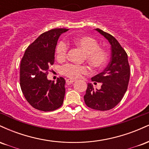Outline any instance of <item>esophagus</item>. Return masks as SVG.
Instances as JSON below:
<instances>
[{
	"instance_id": "esophagus-1",
	"label": "esophagus",
	"mask_w": 149,
	"mask_h": 149,
	"mask_svg": "<svg viewBox=\"0 0 149 149\" xmlns=\"http://www.w3.org/2000/svg\"><path fill=\"white\" fill-rule=\"evenodd\" d=\"M66 84L67 85H71L72 84V83H73L75 82L74 80H71V79H67L66 80Z\"/></svg>"
}]
</instances>
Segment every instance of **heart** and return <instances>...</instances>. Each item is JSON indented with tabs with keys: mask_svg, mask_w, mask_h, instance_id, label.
Listing matches in <instances>:
<instances>
[{
	"mask_svg": "<svg viewBox=\"0 0 149 149\" xmlns=\"http://www.w3.org/2000/svg\"><path fill=\"white\" fill-rule=\"evenodd\" d=\"M75 44L85 53L87 61L94 68L100 69L107 64L108 60L107 52L100 47L98 42L90 36H80L74 40ZM67 44L60 41L56 47V57L59 60L65 59L67 52ZM62 74L71 78H76L83 73L88 72V68L85 66L67 64L61 68Z\"/></svg>",
	"mask_w": 149,
	"mask_h": 149,
	"instance_id": "heart-1",
	"label": "heart"
}]
</instances>
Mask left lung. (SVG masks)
I'll list each match as a JSON object with an SVG mask.
<instances>
[{
  "mask_svg": "<svg viewBox=\"0 0 149 149\" xmlns=\"http://www.w3.org/2000/svg\"><path fill=\"white\" fill-rule=\"evenodd\" d=\"M95 31L109 42L111 49V60L102 73L92 78V81L102 83L100 90L88 83L84 96L85 104L91 109L107 111L113 109L120 102L127 91L130 69L127 54L118 40L111 34L100 29Z\"/></svg>",
  "mask_w": 149,
  "mask_h": 149,
  "instance_id": "1",
  "label": "left lung"
}]
</instances>
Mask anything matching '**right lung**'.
<instances>
[{
  "label": "right lung",
  "mask_w": 149,
  "mask_h": 149,
  "mask_svg": "<svg viewBox=\"0 0 149 149\" xmlns=\"http://www.w3.org/2000/svg\"><path fill=\"white\" fill-rule=\"evenodd\" d=\"M69 29H54L42 33L27 47L20 64V87L33 108L50 111L62 105L65 95L64 78L47 79L49 66L54 64V52L61 34Z\"/></svg>",
  "instance_id": "obj_1"
}]
</instances>
